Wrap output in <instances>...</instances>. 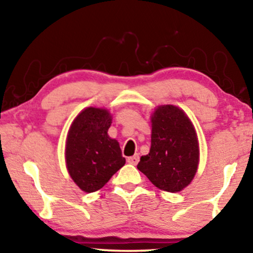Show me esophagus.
<instances>
[{
	"label": "esophagus",
	"mask_w": 253,
	"mask_h": 253,
	"mask_svg": "<svg viewBox=\"0 0 253 253\" xmlns=\"http://www.w3.org/2000/svg\"><path fill=\"white\" fill-rule=\"evenodd\" d=\"M138 161H139V155L138 154H134L133 157L127 158V162H129L130 165H137Z\"/></svg>",
	"instance_id": "1"
}]
</instances>
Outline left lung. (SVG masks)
I'll list each match as a JSON object with an SVG mask.
<instances>
[{
    "label": "left lung",
    "mask_w": 253,
    "mask_h": 253,
    "mask_svg": "<svg viewBox=\"0 0 253 253\" xmlns=\"http://www.w3.org/2000/svg\"><path fill=\"white\" fill-rule=\"evenodd\" d=\"M151 150L137 168L162 191L181 192L198 170L199 141L195 126L174 105L155 107L151 114Z\"/></svg>",
    "instance_id": "left-lung-1"
}]
</instances>
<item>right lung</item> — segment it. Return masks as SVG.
Here are the masks:
<instances>
[{
  "instance_id": "add662e5",
  "label": "right lung",
  "mask_w": 253,
  "mask_h": 253,
  "mask_svg": "<svg viewBox=\"0 0 253 253\" xmlns=\"http://www.w3.org/2000/svg\"><path fill=\"white\" fill-rule=\"evenodd\" d=\"M112 120L108 109L86 107L69 127L65 166L82 191H98L126 164L119 141L108 134Z\"/></svg>"
}]
</instances>
